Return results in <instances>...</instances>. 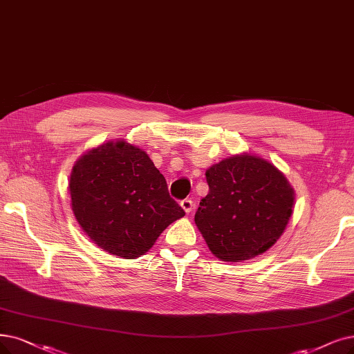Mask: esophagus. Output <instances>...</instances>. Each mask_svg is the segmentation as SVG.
<instances>
[{
	"instance_id": "obj_1",
	"label": "esophagus",
	"mask_w": 354,
	"mask_h": 354,
	"mask_svg": "<svg viewBox=\"0 0 354 354\" xmlns=\"http://www.w3.org/2000/svg\"><path fill=\"white\" fill-rule=\"evenodd\" d=\"M180 206L183 207V210H185L187 215L190 214V212H193V207H194V205H193V202H192L190 199H185V201H181Z\"/></svg>"
}]
</instances>
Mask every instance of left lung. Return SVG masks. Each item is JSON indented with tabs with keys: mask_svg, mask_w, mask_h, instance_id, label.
<instances>
[{
	"mask_svg": "<svg viewBox=\"0 0 354 354\" xmlns=\"http://www.w3.org/2000/svg\"><path fill=\"white\" fill-rule=\"evenodd\" d=\"M206 181L194 222L215 257L238 263L276 244L292 216L295 190L274 164L236 153L209 167Z\"/></svg>",
	"mask_w": 354,
	"mask_h": 354,
	"instance_id": "1",
	"label": "left lung"
}]
</instances>
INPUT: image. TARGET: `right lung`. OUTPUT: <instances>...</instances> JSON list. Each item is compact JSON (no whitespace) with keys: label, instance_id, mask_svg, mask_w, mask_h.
<instances>
[{"label":"right lung","instance_id":"1","mask_svg":"<svg viewBox=\"0 0 354 354\" xmlns=\"http://www.w3.org/2000/svg\"><path fill=\"white\" fill-rule=\"evenodd\" d=\"M68 189L81 230L119 259L144 256L169 223L185 216L149 155L124 139L82 153Z\"/></svg>","mask_w":354,"mask_h":354}]
</instances>
